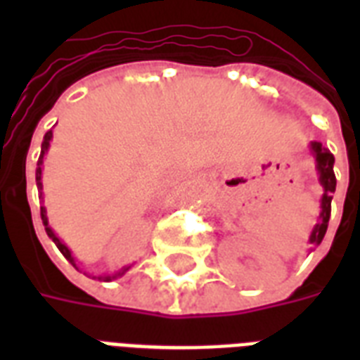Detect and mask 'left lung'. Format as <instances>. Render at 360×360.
<instances>
[{
	"mask_svg": "<svg viewBox=\"0 0 360 360\" xmlns=\"http://www.w3.org/2000/svg\"><path fill=\"white\" fill-rule=\"evenodd\" d=\"M310 153L314 155L316 160V169H318L319 183L323 186V196H321V213H319L318 224L314 226L312 233H310V243L319 245L325 237L327 226L330 219V202H333V194L336 191V177H335V157L321 141H312L310 143Z\"/></svg>",
	"mask_w": 360,
	"mask_h": 360,
	"instance_id": "obj_1",
	"label": "left lung"
}]
</instances>
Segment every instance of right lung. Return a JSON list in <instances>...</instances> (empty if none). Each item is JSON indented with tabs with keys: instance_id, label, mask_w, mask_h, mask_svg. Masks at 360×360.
Listing matches in <instances>:
<instances>
[{
	"instance_id": "obj_1",
	"label": "right lung",
	"mask_w": 360,
	"mask_h": 360,
	"mask_svg": "<svg viewBox=\"0 0 360 360\" xmlns=\"http://www.w3.org/2000/svg\"><path fill=\"white\" fill-rule=\"evenodd\" d=\"M50 140H52V130H48L46 134H44V140H42V146H41V157H39V162H37V174H35V177H37V188L41 191V198H42V181H41V175H42V158H44V155H46V151H48V147H50ZM41 219H42V224H44V230H46L48 237H50V239H52L53 243H56V246H58V248H59V252H61V254H63V256L67 257V259H69V262L72 263V265H75V267H76L75 257H72V254H70V250H69V248H67V245H63V243L59 240V237L56 236V233H53L52 228L48 226L46 209H44V207H41ZM76 269H78V267H76ZM129 269H130V267H124L123 271H120V273H117V274H108V276H98V278H103L104 282H110V280L117 278V276H121V274L127 273Z\"/></svg>"
}]
</instances>
